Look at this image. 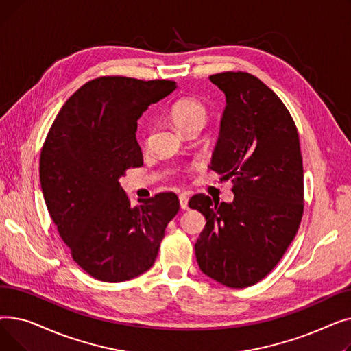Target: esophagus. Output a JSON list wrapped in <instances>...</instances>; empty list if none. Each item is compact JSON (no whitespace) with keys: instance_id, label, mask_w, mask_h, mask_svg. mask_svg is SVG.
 Listing matches in <instances>:
<instances>
[{"instance_id":"1","label":"esophagus","mask_w":351,"mask_h":351,"mask_svg":"<svg viewBox=\"0 0 351 351\" xmlns=\"http://www.w3.org/2000/svg\"><path fill=\"white\" fill-rule=\"evenodd\" d=\"M179 204H180V208L183 210L188 209V196L185 193H180L179 195Z\"/></svg>"}]
</instances>
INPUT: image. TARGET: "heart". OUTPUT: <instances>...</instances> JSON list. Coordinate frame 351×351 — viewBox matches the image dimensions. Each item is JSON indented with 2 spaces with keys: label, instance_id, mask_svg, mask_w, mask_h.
<instances>
[{
  "label": "heart",
  "instance_id": "obj_1",
  "mask_svg": "<svg viewBox=\"0 0 351 351\" xmlns=\"http://www.w3.org/2000/svg\"><path fill=\"white\" fill-rule=\"evenodd\" d=\"M169 119L180 132L191 126L202 128L206 121V108L197 99L183 98L171 106Z\"/></svg>",
  "mask_w": 351,
  "mask_h": 351
}]
</instances>
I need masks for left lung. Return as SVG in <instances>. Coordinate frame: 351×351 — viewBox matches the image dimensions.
Instances as JSON below:
<instances>
[{
	"instance_id": "obj_1",
	"label": "left lung",
	"mask_w": 351,
	"mask_h": 351,
	"mask_svg": "<svg viewBox=\"0 0 351 351\" xmlns=\"http://www.w3.org/2000/svg\"><path fill=\"white\" fill-rule=\"evenodd\" d=\"M226 97L209 168L233 179V202L199 193L189 208L206 219L195 245L199 269L233 289L262 280L279 263L303 215V162L296 125L274 92L247 72L209 77Z\"/></svg>"
}]
</instances>
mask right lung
Listing matches in <instances>:
<instances>
[{"mask_svg": "<svg viewBox=\"0 0 351 351\" xmlns=\"http://www.w3.org/2000/svg\"><path fill=\"white\" fill-rule=\"evenodd\" d=\"M173 81L101 77L62 105L40 158L47 209L72 259L92 278L117 283L149 270L179 210L173 192L132 206L119 178L142 162L138 119L175 90Z\"/></svg>", "mask_w": 351, "mask_h": 351, "instance_id": "right-lung-1", "label": "right lung"}]
</instances>
